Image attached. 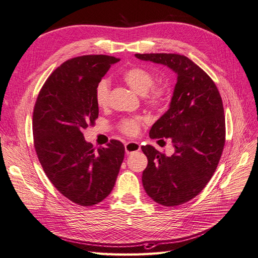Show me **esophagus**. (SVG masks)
<instances>
[{"label": "esophagus", "mask_w": 258, "mask_h": 258, "mask_svg": "<svg viewBox=\"0 0 258 258\" xmlns=\"http://www.w3.org/2000/svg\"><path fill=\"white\" fill-rule=\"evenodd\" d=\"M124 150H126L127 154H131L135 152H139L140 150H141V146H140V144L138 142L130 141V142L124 144Z\"/></svg>", "instance_id": "1"}]
</instances>
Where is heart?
I'll use <instances>...</instances> for the list:
<instances>
[{"label":"heart","instance_id":"b5f03b06","mask_svg":"<svg viewBox=\"0 0 258 258\" xmlns=\"http://www.w3.org/2000/svg\"><path fill=\"white\" fill-rule=\"evenodd\" d=\"M122 80L128 86L143 95L145 102L151 106H159L165 103L168 89L165 85H153L154 74L142 67H132L123 71ZM110 82L106 79L101 80L95 90V100L99 107H105L110 99ZM120 130L124 135L136 136L140 130V121L136 118H126L120 122Z\"/></svg>","mask_w":258,"mask_h":258}]
</instances>
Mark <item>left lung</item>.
I'll use <instances>...</instances> for the list:
<instances>
[{
    "label": "left lung",
    "instance_id": "1",
    "mask_svg": "<svg viewBox=\"0 0 258 258\" xmlns=\"http://www.w3.org/2000/svg\"><path fill=\"white\" fill-rule=\"evenodd\" d=\"M138 59L167 66L177 75L169 110L150 131L170 139V157L151 145L142 148L148 163L142 174L146 194L166 207L195 198L214 174L225 145V116L220 92L196 63L177 53H136Z\"/></svg>",
    "mask_w": 258,
    "mask_h": 258
}]
</instances>
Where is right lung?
Masks as SVG:
<instances>
[{"label": "right lung", "instance_id": "add662e5", "mask_svg": "<svg viewBox=\"0 0 258 258\" xmlns=\"http://www.w3.org/2000/svg\"><path fill=\"white\" fill-rule=\"evenodd\" d=\"M119 59L87 54L63 62L46 80L33 111V141L45 174L60 194L90 207L112 191L124 156L123 144L86 142L83 131L99 115L97 84Z\"/></svg>", "mask_w": 258, "mask_h": 258}]
</instances>
